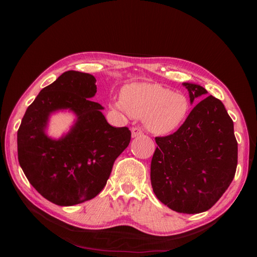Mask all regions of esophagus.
I'll use <instances>...</instances> for the list:
<instances>
[{
    "label": "esophagus",
    "instance_id": "obj_1",
    "mask_svg": "<svg viewBox=\"0 0 257 257\" xmlns=\"http://www.w3.org/2000/svg\"><path fill=\"white\" fill-rule=\"evenodd\" d=\"M143 135H144V132H143V129H141L140 127H134V128H132L133 138L139 137V136H143Z\"/></svg>",
    "mask_w": 257,
    "mask_h": 257
}]
</instances>
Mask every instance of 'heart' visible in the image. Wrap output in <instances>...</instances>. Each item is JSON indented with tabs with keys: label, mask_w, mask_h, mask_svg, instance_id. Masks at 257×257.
<instances>
[{
	"label": "heart",
	"mask_w": 257,
	"mask_h": 257,
	"mask_svg": "<svg viewBox=\"0 0 257 257\" xmlns=\"http://www.w3.org/2000/svg\"><path fill=\"white\" fill-rule=\"evenodd\" d=\"M114 107L135 118H144L146 127L159 135L170 134L181 127L190 111L187 96L150 83L124 86Z\"/></svg>",
	"instance_id": "heart-1"
}]
</instances>
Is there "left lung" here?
I'll return each mask as SVG.
<instances>
[{"instance_id": "1", "label": "left lung", "mask_w": 257, "mask_h": 257, "mask_svg": "<svg viewBox=\"0 0 257 257\" xmlns=\"http://www.w3.org/2000/svg\"><path fill=\"white\" fill-rule=\"evenodd\" d=\"M190 100L204 96L202 86L184 83ZM151 185L163 204L187 214L214 205L235 176L237 141L233 120L222 101L207 96L176 133L156 137Z\"/></svg>"}]
</instances>
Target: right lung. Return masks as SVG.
<instances>
[{
  "label": "right lung",
  "instance_id": "1",
  "mask_svg": "<svg viewBox=\"0 0 257 257\" xmlns=\"http://www.w3.org/2000/svg\"><path fill=\"white\" fill-rule=\"evenodd\" d=\"M90 74L68 70L46 86L26 109L18 130L20 166L45 199L61 206L88 201L105 188L114 160L127 148L132 133L107 122L101 105L91 101L97 87ZM69 108L74 127L58 141L45 135L48 116Z\"/></svg>",
  "mask_w": 257,
  "mask_h": 257
}]
</instances>
